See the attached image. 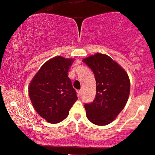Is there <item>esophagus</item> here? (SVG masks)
<instances>
[{"instance_id":"34e87169","label":"esophagus","mask_w":155,"mask_h":155,"mask_svg":"<svg viewBox=\"0 0 155 155\" xmlns=\"http://www.w3.org/2000/svg\"><path fill=\"white\" fill-rule=\"evenodd\" d=\"M77 93H78V96L80 97V96H81V94H82V91H81V90H78V91H77Z\"/></svg>"}]
</instances>
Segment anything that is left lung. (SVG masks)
<instances>
[{
	"instance_id": "left-lung-1",
	"label": "left lung",
	"mask_w": 155,
	"mask_h": 155,
	"mask_svg": "<svg viewBox=\"0 0 155 155\" xmlns=\"http://www.w3.org/2000/svg\"><path fill=\"white\" fill-rule=\"evenodd\" d=\"M96 81V98L85 104L86 115L93 124L107 125L124 109L130 94V80L125 70L107 54L96 53L83 59Z\"/></svg>"
}]
</instances>
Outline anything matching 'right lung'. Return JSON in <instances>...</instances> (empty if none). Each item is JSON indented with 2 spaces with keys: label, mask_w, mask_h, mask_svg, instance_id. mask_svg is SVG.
<instances>
[{
  "label": "right lung",
  "mask_w": 155,
  "mask_h": 155,
  "mask_svg": "<svg viewBox=\"0 0 155 155\" xmlns=\"http://www.w3.org/2000/svg\"><path fill=\"white\" fill-rule=\"evenodd\" d=\"M74 59L57 56L47 61L28 87L31 103L38 114L51 124L68 117L78 99L68 73Z\"/></svg>",
  "instance_id": "obj_1"
}]
</instances>
